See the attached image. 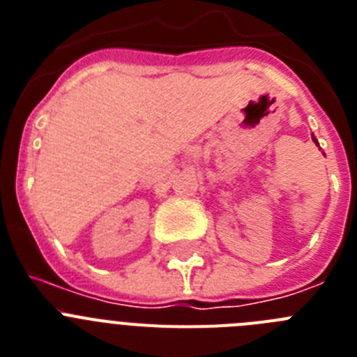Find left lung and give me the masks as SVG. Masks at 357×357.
Instances as JSON below:
<instances>
[{"mask_svg":"<svg viewBox=\"0 0 357 357\" xmlns=\"http://www.w3.org/2000/svg\"><path fill=\"white\" fill-rule=\"evenodd\" d=\"M311 137H313V135H311ZM313 141H314V143H317V139H314V137H313Z\"/></svg>","mask_w":357,"mask_h":357,"instance_id":"obj_1","label":"left lung"}]
</instances>
